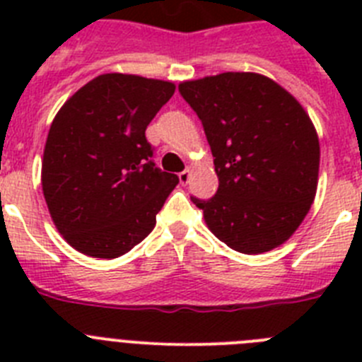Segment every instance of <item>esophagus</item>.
Listing matches in <instances>:
<instances>
[{
  "label": "esophagus",
  "instance_id": "esophagus-1",
  "mask_svg": "<svg viewBox=\"0 0 362 362\" xmlns=\"http://www.w3.org/2000/svg\"><path fill=\"white\" fill-rule=\"evenodd\" d=\"M190 175H192L190 168H187V170L181 172V174H179V183H181V185H188V183H190Z\"/></svg>",
  "mask_w": 362,
  "mask_h": 362
}]
</instances>
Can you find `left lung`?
Masks as SVG:
<instances>
[{
    "mask_svg": "<svg viewBox=\"0 0 362 362\" xmlns=\"http://www.w3.org/2000/svg\"><path fill=\"white\" fill-rule=\"evenodd\" d=\"M179 92L203 123L219 177L212 199L192 197L214 235L241 254L288 241L317 192L321 150L305 108L255 72L183 81Z\"/></svg>",
    "mask_w": 362,
    "mask_h": 362,
    "instance_id": "obj_1",
    "label": "left lung"
}]
</instances>
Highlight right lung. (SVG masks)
Returning a JSON list of instances; mask_svg holds the SVG:
<instances>
[{
  "label": "right lung",
  "instance_id": "obj_1",
  "mask_svg": "<svg viewBox=\"0 0 362 362\" xmlns=\"http://www.w3.org/2000/svg\"><path fill=\"white\" fill-rule=\"evenodd\" d=\"M175 85L134 74H101L59 108L41 163V185L57 232L90 257L132 250L179 183L152 161L145 130Z\"/></svg>",
  "mask_w": 362,
  "mask_h": 362
}]
</instances>
